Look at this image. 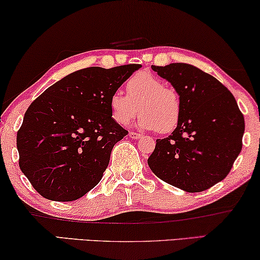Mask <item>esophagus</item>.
I'll use <instances>...</instances> for the list:
<instances>
[{
    "label": "esophagus",
    "instance_id": "esophagus-1",
    "mask_svg": "<svg viewBox=\"0 0 260 260\" xmlns=\"http://www.w3.org/2000/svg\"><path fill=\"white\" fill-rule=\"evenodd\" d=\"M129 136H130L131 138H134V140H140V138H142V137H143L142 135L134 133V131H130V133H129Z\"/></svg>",
    "mask_w": 260,
    "mask_h": 260
}]
</instances>
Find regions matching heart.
I'll list each match as a JSON object with an SVG mask.
<instances>
[{"label": "heart", "mask_w": 260, "mask_h": 260, "mask_svg": "<svg viewBox=\"0 0 260 260\" xmlns=\"http://www.w3.org/2000/svg\"><path fill=\"white\" fill-rule=\"evenodd\" d=\"M126 95L114 92L110 98V112L119 125H126L137 116V125L144 130L168 134L175 129L181 114V101L177 90L150 73H138L127 81Z\"/></svg>", "instance_id": "heart-1"}]
</instances>
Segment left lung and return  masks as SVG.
<instances>
[{"instance_id": "obj_1", "label": "left lung", "mask_w": 260, "mask_h": 260, "mask_svg": "<svg viewBox=\"0 0 260 260\" xmlns=\"http://www.w3.org/2000/svg\"><path fill=\"white\" fill-rule=\"evenodd\" d=\"M181 101L173 133L156 140L148 165L161 180L186 192L223 180L242 148L245 119L237 100L214 76L186 63L153 66Z\"/></svg>"}]
</instances>
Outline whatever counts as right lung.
Segmentation results:
<instances>
[{
	"instance_id": "1",
	"label": "right lung",
	"mask_w": 260,
	"mask_h": 260,
	"mask_svg": "<svg viewBox=\"0 0 260 260\" xmlns=\"http://www.w3.org/2000/svg\"><path fill=\"white\" fill-rule=\"evenodd\" d=\"M140 68L77 70L29 105L16 135L19 166L44 198L76 201L101 180L113 146L127 135L111 117L110 98Z\"/></svg>"
}]
</instances>
